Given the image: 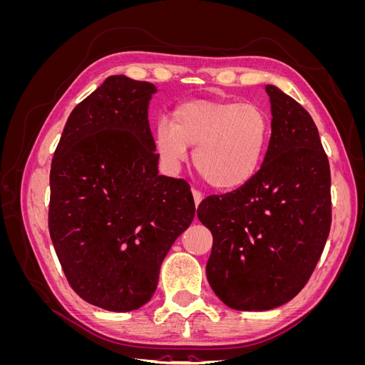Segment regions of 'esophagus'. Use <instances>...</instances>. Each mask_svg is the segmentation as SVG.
Segmentation results:
<instances>
[{
    "instance_id": "esophagus-1",
    "label": "esophagus",
    "mask_w": 365,
    "mask_h": 365,
    "mask_svg": "<svg viewBox=\"0 0 365 365\" xmlns=\"http://www.w3.org/2000/svg\"><path fill=\"white\" fill-rule=\"evenodd\" d=\"M193 200H195V204H196V205H200L201 201L204 200V195H202L200 190L193 189Z\"/></svg>"
}]
</instances>
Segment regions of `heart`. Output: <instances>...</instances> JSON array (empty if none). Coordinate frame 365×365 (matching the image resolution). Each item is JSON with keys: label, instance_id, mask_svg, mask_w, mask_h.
I'll return each instance as SVG.
<instances>
[{"label": "heart", "instance_id": "b5f03b06", "mask_svg": "<svg viewBox=\"0 0 365 365\" xmlns=\"http://www.w3.org/2000/svg\"><path fill=\"white\" fill-rule=\"evenodd\" d=\"M271 117L256 103L239 98H196L175 108L172 121L161 118L155 143L161 157L178 164L193 150L201 178L219 190H233L260 170L271 137Z\"/></svg>", "mask_w": 365, "mask_h": 365}]
</instances>
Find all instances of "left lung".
<instances>
[{
	"label": "left lung",
	"mask_w": 365,
	"mask_h": 365,
	"mask_svg": "<svg viewBox=\"0 0 365 365\" xmlns=\"http://www.w3.org/2000/svg\"><path fill=\"white\" fill-rule=\"evenodd\" d=\"M264 90L272 129L260 170L196 212L213 235L207 280L237 311H268L300 292L332 224L329 160L312 117L277 86Z\"/></svg>",
	"instance_id": "8db88e82"
}]
</instances>
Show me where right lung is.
<instances>
[{
	"instance_id": "right-lung-1",
	"label": "right lung",
	"mask_w": 365,
	"mask_h": 365,
	"mask_svg": "<svg viewBox=\"0 0 365 365\" xmlns=\"http://www.w3.org/2000/svg\"><path fill=\"white\" fill-rule=\"evenodd\" d=\"M157 88L109 76L77 105L50 170L48 230L71 288L114 312L150 300L195 217L185 180L158 175L148 108Z\"/></svg>"
}]
</instances>
